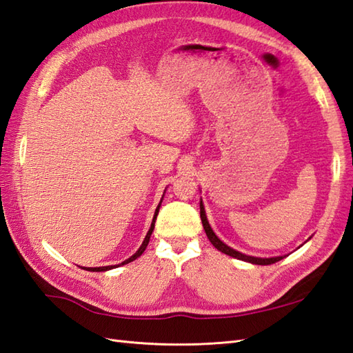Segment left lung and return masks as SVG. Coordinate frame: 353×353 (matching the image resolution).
Wrapping results in <instances>:
<instances>
[{
  "mask_svg": "<svg viewBox=\"0 0 353 353\" xmlns=\"http://www.w3.org/2000/svg\"><path fill=\"white\" fill-rule=\"evenodd\" d=\"M200 218H201V223H203V228L204 232H206L208 234V239L210 241V243L214 245V247L221 251L227 254V256L230 257H234L237 260H243V261H248V263H252V265H272L275 263V261H280L281 259H284L285 256H278V257H254V256H247V254H243L241 251H236L233 250L232 247H228L227 243H224L223 241L219 239V237L215 234V232L212 230V227L209 224L208 221V216H206V210H204V206H203V201H200ZM311 239V237H308V241Z\"/></svg>",
  "mask_w": 353,
  "mask_h": 353,
  "instance_id": "8db88e82",
  "label": "left lung"
}]
</instances>
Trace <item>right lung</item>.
Masks as SVG:
<instances>
[{"label": "right lung", "mask_w": 353, "mask_h": 353, "mask_svg": "<svg viewBox=\"0 0 353 353\" xmlns=\"http://www.w3.org/2000/svg\"><path fill=\"white\" fill-rule=\"evenodd\" d=\"M163 194H165V192H163ZM162 200H163V195H162V199H161V201H159V204H158L157 210H154V215H153V219H152V224H150L149 232H147V234H145V237H144V241H143V243H141V247L138 248V251L134 254V256H130L129 259H126L125 261H121V263H119V265H112V266H99V268H84V266H83V269L90 270V272H105V270H110V269H114V268H119V266H123V265H128V263H130V261H134L135 259H138L139 256H141V254L144 252V250L147 248V245H149L150 236H152V233H153V228H154V223H157V216H158V214H159V208H161V203H162Z\"/></svg>", "instance_id": "obj_1"}]
</instances>
